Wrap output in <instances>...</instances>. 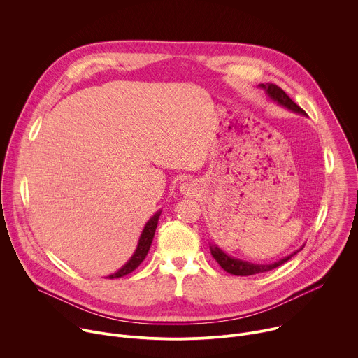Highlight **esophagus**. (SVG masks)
Returning <instances> with one entry per match:
<instances>
[{
  "label": "esophagus",
  "mask_w": 358,
  "mask_h": 358,
  "mask_svg": "<svg viewBox=\"0 0 358 358\" xmlns=\"http://www.w3.org/2000/svg\"><path fill=\"white\" fill-rule=\"evenodd\" d=\"M180 191H181V194L185 195V196H192V195H195L196 191H198V184H195L194 181H187V182H184V184L180 187Z\"/></svg>",
  "instance_id": "1"
}]
</instances>
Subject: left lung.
Instances as JSON below:
<instances>
[{
  "label": "left lung",
  "instance_id": "1",
  "mask_svg": "<svg viewBox=\"0 0 358 358\" xmlns=\"http://www.w3.org/2000/svg\"><path fill=\"white\" fill-rule=\"evenodd\" d=\"M259 86L268 93V96L272 100L278 101L280 106H283V108H286V109H289V110H292L294 113L306 115V112L300 106H297L294 101L286 94V92L283 89H280L279 86H276L273 83H266V85L261 83ZM210 248H211V255L214 257V259L218 262V265L225 272H228L231 275H235V276H252V275L269 272V271H272V269L286 264L293 257V255H296L300 249H303V248H300L297 252H293L292 255H289V257H286V258H283V259H280V261H278L275 264H271V265H257V264L245 262V261H241V259L229 257V255H227L224 250H221L217 245H211Z\"/></svg>",
  "mask_w": 358,
  "mask_h": 358
}]
</instances>
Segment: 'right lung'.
<instances>
[{
	"label": "right lung",
	"mask_w": 358,
	"mask_h": 358,
	"mask_svg": "<svg viewBox=\"0 0 358 358\" xmlns=\"http://www.w3.org/2000/svg\"><path fill=\"white\" fill-rule=\"evenodd\" d=\"M162 211L156 213L155 215H152L148 222L145 224L143 232H141V236L138 239V243H137V248L133 253V257L129 259V262L122 266L116 273L113 275H109L108 278L109 279H116V278H122V276H126L129 273H131L136 268H138V265L144 261V258L147 257L148 253V249L151 246V242H152V238H155V232H156V228H157V224H159V217H160Z\"/></svg>",
	"instance_id": "obj_1"
}]
</instances>
